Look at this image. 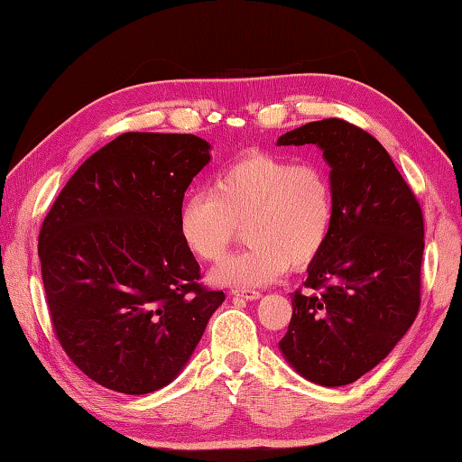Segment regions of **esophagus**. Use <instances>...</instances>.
<instances>
[{"label":"esophagus","instance_id":"1","mask_svg":"<svg viewBox=\"0 0 462 462\" xmlns=\"http://www.w3.org/2000/svg\"><path fill=\"white\" fill-rule=\"evenodd\" d=\"M231 293L235 297H241V299H247V300H253V299H259L261 297V293H259V291H255V289H233Z\"/></svg>","mask_w":462,"mask_h":462}]
</instances>
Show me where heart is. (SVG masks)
I'll return each mask as SVG.
<instances>
[{"mask_svg": "<svg viewBox=\"0 0 462 462\" xmlns=\"http://www.w3.org/2000/svg\"><path fill=\"white\" fill-rule=\"evenodd\" d=\"M333 223L327 167L263 152L233 159L215 175L211 193H193L179 209L181 241L201 261H219L243 225L249 247L211 273L213 283L231 287L269 285L289 265L307 267L321 255Z\"/></svg>", "mask_w": 462, "mask_h": 462, "instance_id": "obj_1", "label": "heart"}]
</instances>
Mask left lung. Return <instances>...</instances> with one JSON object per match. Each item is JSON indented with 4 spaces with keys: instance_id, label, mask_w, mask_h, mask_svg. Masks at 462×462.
Instances as JSON below:
<instances>
[{
    "instance_id": "left-lung-1",
    "label": "left lung",
    "mask_w": 462,
    "mask_h": 462,
    "mask_svg": "<svg viewBox=\"0 0 462 462\" xmlns=\"http://www.w3.org/2000/svg\"><path fill=\"white\" fill-rule=\"evenodd\" d=\"M313 143L331 167L335 223L279 349L307 381L355 383L379 365L420 307L425 225L415 193L379 141L343 119L310 121L277 145Z\"/></svg>"
}]
</instances>
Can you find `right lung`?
<instances>
[{
  "label": "right lung",
  "mask_w": 462,
  "mask_h": 462,
  "mask_svg": "<svg viewBox=\"0 0 462 462\" xmlns=\"http://www.w3.org/2000/svg\"><path fill=\"white\" fill-rule=\"evenodd\" d=\"M209 149L189 134L119 135L71 175L43 219L37 253L55 337L101 387H165L225 300L199 283L179 235Z\"/></svg>",
  "instance_id": "add662e5"
}]
</instances>
